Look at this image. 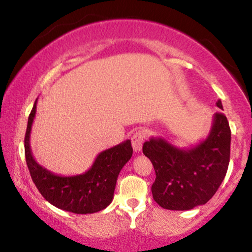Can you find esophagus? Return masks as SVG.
<instances>
[{
	"mask_svg": "<svg viewBox=\"0 0 252 252\" xmlns=\"http://www.w3.org/2000/svg\"><path fill=\"white\" fill-rule=\"evenodd\" d=\"M144 137H146V134H144L143 130H137V131L134 132V135L131 136L132 148H134L136 153L141 152V149H142V144H143Z\"/></svg>",
	"mask_w": 252,
	"mask_h": 252,
	"instance_id": "34e87169",
	"label": "esophagus"
}]
</instances>
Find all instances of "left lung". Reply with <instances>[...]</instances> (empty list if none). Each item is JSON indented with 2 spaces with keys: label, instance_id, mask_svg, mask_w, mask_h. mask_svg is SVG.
Listing matches in <instances>:
<instances>
[{
  "label": "left lung",
  "instance_id": "left-lung-1",
  "mask_svg": "<svg viewBox=\"0 0 252 252\" xmlns=\"http://www.w3.org/2000/svg\"><path fill=\"white\" fill-rule=\"evenodd\" d=\"M216 104L222 110L220 99ZM230 144V126L222 112L215 114L209 136L192 148L181 149L163 137H150L143 143V154L155 169L152 186L154 200L173 211L192 210L206 204L226 175Z\"/></svg>",
  "mask_w": 252,
  "mask_h": 252
}]
</instances>
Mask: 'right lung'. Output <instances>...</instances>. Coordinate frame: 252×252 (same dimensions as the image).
<instances>
[{
	"label": "right lung",
	"instance_id": "obj_1",
	"mask_svg": "<svg viewBox=\"0 0 252 252\" xmlns=\"http://www.w3.org/2000/svg\"><path fill=\"white\" fill-rule=\"evenodd\" d=\"M36 103L37 99L28 117L25 136L26 162L36 189L53 206L77 215L94 213L108 207L114 199L118 174L132 155L130 140L99 153L91 168L83 174H54L37 163L32 154L31 131L36 114Z\"/></svg>",
	"mask_w": 252,
	"mask_h": 252
}]
</instances>
